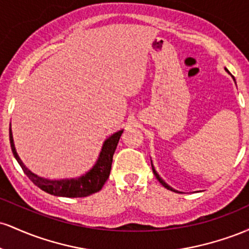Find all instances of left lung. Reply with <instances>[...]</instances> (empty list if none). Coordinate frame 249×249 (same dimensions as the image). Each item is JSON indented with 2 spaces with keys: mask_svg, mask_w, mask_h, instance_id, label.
I'll return each mask as SVG.
<instances>
[{
  "mask_svg": "<svg viewBox=\"0 0 249 249\" xmlns=\"http://www.w3.org/2000/svg\"><path fill=\"white\" fill-rule=\"evenodd\" d=\"M225 70H226V71H227V72H228V70H227V69H225ZM233 79H234V78H233ZM151 165H152V170H153V173H154V176H156V178L159 180V182H160V184L162 185V186H164L165 188H167V190H170V191H173V192H179V191L174 190V188H172V187H171V186H170V185H168V184H166V182H165V181H164V179H162V178H161V177H160V176H159V174H158V172H157V171H156V168H154V166H153V164H152V160H151Z\"/></svg>",
  "mask_w": 249,
  "mask_h": 249,
  "instance_id": "obj_1",
  "label": "left lung"
}]
</instances>
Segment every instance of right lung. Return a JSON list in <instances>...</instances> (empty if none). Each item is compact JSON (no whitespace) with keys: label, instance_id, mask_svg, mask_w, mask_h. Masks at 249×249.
<instances>
[{"label":"right lung","instance_id":"add662e5","mask_svg":"<svg viewBox=\"0 0 249 249\" xmlns=\"http://www.w3.org/2000/svg\"><path fill=\"white\" fill-rule=\"evenodd\" d=\"M121 130L118 132L111 134L103 142V146L99 153L98 159H97L95 165L88 171L87 173L78 178H70V179H47L43 177L37 176L23 164L18 154L16 152L15 144H14L13 132L11 127L9 128V138H10V146L13 151L14 157L22 167L23 172L27 174L37 187L41 188L44 192L53 194L56 196H65V198H82V196H88L91 194L98 192L102 190L103 185L105 184L108 176H110L111 165H112L113 153H115L117 145H118L119 139L123 133Z\"/></svg>","mask_w":249,"mask_h":249}]
</instances>
